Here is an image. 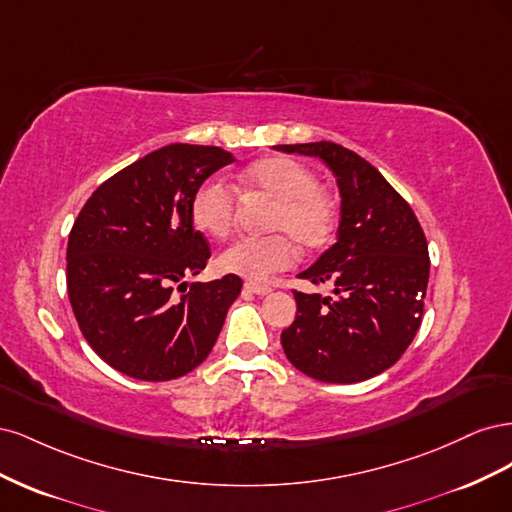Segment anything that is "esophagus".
Instances as JSON below:
<instances>
[{
  "instance_id": "34e87169",
  "label": "esophagus",
  "mask_w": 512,
  "mask_h": 512,
  "mask_svg": "<svg viewBox=\"0 0 512 512\" xmlns=\"http://www.w3.org/2000/svg\"><path fill=\"white\" fill-rule=\"evenodd\" d=\"M245 290L247 292H254V294H269L271 286L265 284H254V282H245Z\"/></svg>"
}]
</instances>
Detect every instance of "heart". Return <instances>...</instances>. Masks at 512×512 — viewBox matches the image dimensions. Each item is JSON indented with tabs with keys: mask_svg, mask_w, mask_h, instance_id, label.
<instances>
[{
	"mask_svg": "<svg viewBox=\"0 0 512 512\" xmlns=\"http://www.w3.org/2000/svg\"><path fill=\"white\" fill-rule=\"evenodd\" d=\"M239 183L245 194L273 200L269 230H275V235L230 243L218 258L222 271L265 282L273 273L292 267L297 243L307 252H318L333 241L337 203L331 192L320 188L312 168L292 158L271 156L247 166ZM190 213L200 230L224 239L237 224V192L226 181L209 177L194 190Z\"/></svg>",
	"mask_w": 512,
	"mask_h": 512,
	"instance_id": "heart-1",
	"label": "heart"
}]
</instances>
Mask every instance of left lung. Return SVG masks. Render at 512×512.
Wrapping results in <instances>:
<instances>
[{
  "instance_id": "1",
  "label": "left lung",
  "mask_w": 512,
  "mask_h": 512,
  "mask_svg": "<svg viewBox=\"0 0 512 512\" xmlns=\"http://www.w3.org/2000/svg\"><path fill=\"white\" fill-rule=\"evenodd\" d=\"M316 156L337 177V243L299 273L333 297L292 290L297 318L282 331L288 361L320 382L352 384L399 361L421 327L429 282L425 232L412 207L378 168L337 143L277 145Z\"/></svg>"
}]
</instances>
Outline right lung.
<instances>
[{
	"label": "right lung",
	"mask_w": 512,
	"mask_h": 512,
	"mask_svg": "<svg viewBox=\"0 0 512 512\" xmlns=\"http://www.w3.org/2000/svg\"><path fill=\"white\" fill-rule=\"evenodd\" d=\"M235 162L207 145H166L108 177L68 239V297L87 344L130 378L190 374L215 346L241 277L173 284L205 269L211 247L194 228L192 194Z\"/></svg>",
	"instance_id": "1"
}]
</instances>
